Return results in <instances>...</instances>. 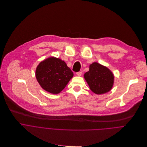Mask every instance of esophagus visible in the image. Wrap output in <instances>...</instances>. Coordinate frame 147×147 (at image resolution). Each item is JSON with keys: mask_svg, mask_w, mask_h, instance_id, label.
Returning a JSON list of instances; mask_svg holds the SVG:
<instances>
[{"mask_svg": "<svg viewBox=\"0 0 147 147\" xmlns=\"http://www.w3.org/2000/svg\"><path fill=\"white\" fill-rule=\"evenodd\" d=\"M82 72H76V75L78 76H80L82 75Z\"/></svg>", "mask_w": 147, "mask_h": 147, "instance_id": "34e87169", "label": "esophagus"}]
</instances>
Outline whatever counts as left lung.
Returning a JSON list of instances; mask_svg holds the SVG:
<instances>
[{
  "label": "left lung",
  "mask_w": 147,
  "mask_h": 147,
  "mask_svg": "<svg viewBox=\"0 0 147 147\" xmlns=\"http://www.w3.org/2000/svg\"><path fill=\"white\" fill-rule=\"evenodd\" d=\"M84 78L90 90L97 94L109 92L113 85L112 72L107 67L96 62L90 65L89 71L84 74Z\"/></svg>",
  "instance_id": "left-lung-1"
}]
</instances>
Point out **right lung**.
I'll list each match as a JSON object with an SVG mask.
<instances>
[{"instance_id":"1","label":"right lung","mask_w":147,"mask_h":147,"mask_svg":"<svg viewBox=\"0 0 147 147\" xmlns=\"http://www.w3.org/2000/svg\"><path fill=\"white\" fill-rule=\"evenodd\" d=\"M35 75L42 89L56 94L64 89L74 74L64 61L51 57L39 63Z\"/></svg>"}]
</instances>
